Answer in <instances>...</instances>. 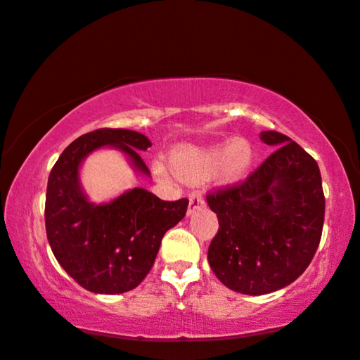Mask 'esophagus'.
<instances>
[{
	"instance_id": "obj_1",
	"label": "esophagus",
	"mask_w": 360,
	"mask_h": 360,
	"mask_svg": "<svg viewBox=\"0 0 360 360\" xmlns=\"http://www.w3.org/2000/svg\"><path fill=\"white\" fill-rule=\"evenodd\" d=\"M204 205V198L199 191H194V193L189 194V207H188V215L194 214L195 210L200 209Z\"/></svg>"
}]
</instances>
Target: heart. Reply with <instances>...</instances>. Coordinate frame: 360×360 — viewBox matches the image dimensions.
<instances>
[{
    "label": "heart",
    "instance_id": "heart-1",
    "mask_svg": "<svg viewBox=\"0 0 360 360\" xmlns=\"http://www.w3.org/2000/svg\"><path fill=\"white\" fill-rule=\"evenodd\" d=\"M255 160L252 143L245 138H232L212 145H186L171 153L172 172L184 183H200L212 176L220 184L240 181ZM153 169L160 177H169V169L161 160L155 161Z\"/></svg>",
    "mask_w": 360,
    "mask_h": 360
}]
</instances>
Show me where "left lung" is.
Returning a JSON list of instances; mask_svg holds the SVG:
<instances>
[{
  "mask_svg": "<svg viewBox=\"0 0 360 360\" xmlns=\"http://www.w3.org/2000/svg\"><path fill=\"white\" fill-rule=\"evenodd\" d=\"M260 140L276 150L242 184L207 195L219 219L209 265L227 288L252 296L285 288L308 268L326 205L318 162L278 131Z\"/></svg>",
  "mask_w": 360,
  "mask_h": 360,
  "instance_id": "obj_1",
  "label": "left lung"
}]
</instances>
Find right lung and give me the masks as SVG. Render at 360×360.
<instances>
[{
    "label": "right lung",
    "instance_id": "right-lung-1",
    "mask_svg": "<svg viewBox=\"0 0 360 360\" xmlns=\"http://www.w3.org/2000/svg\"><path fill=\"white\" fill-rule=\"evenodd\" d=\"M151 141L123 128H100L72 141L52 167L46 193V232L52 253L82 288L120 295L136 288L156 260L162 236L188 210V199L167 202L143 188L105 204L90 202L80 166L90 153L115 148L133 169L150 176L140 153Z\"/></svg>",
    "mask_w": 360,
    "mask_h": 360
}]
</instances>
